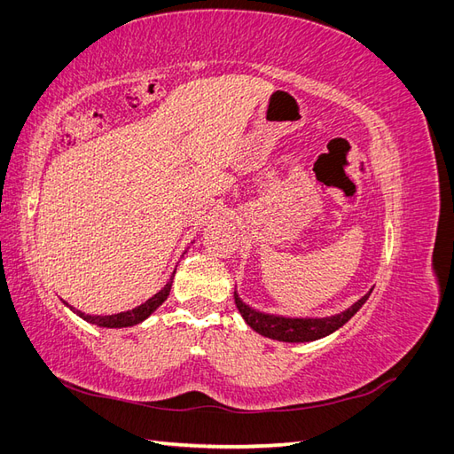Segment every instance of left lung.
Returning a JSON list of instances; mask_svg holds the SVG:
<instances>
[{
    "instance_id": "1",
    "label": "left lung",
    "mask_w": 454,
    "mask_h": 454,
    "mask_svg": "<svg viewBox=\"0 0 454 454\" xmlns=\"http://www.w3.org/2000/svg\"><path fill=\"white\" fill-rule=\"evenodd\" d=\"M373 287L356 301L354 305L345 309L339 314L333 316H282V314H270V312H261L248 303H244L240 295L235 290V305L242 318L246 320L254 332L259 335L274 339V340H284V342H310L316 339H322L337 332L339 327L345 325L352 316L362 309V305L369 299Z\"/></svg>"
}]
</instances>
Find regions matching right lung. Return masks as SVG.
<instances>
[{
    "label": "right lung",
    "mask_w": 454,
    "mask_h": 454,
    "mask_svg": "<svg viewBox=\"0 0 454 454\" xmlns=\"http://www.w3.org/2000/svg\"><path fill=\"white\" fill-rule=\"evenodd\" d=\"M174 272H176V269H174ZM174 272H172V277H170V280L164 284V287H160V290L153 295V297H149L147 301H144L142 305H138V307H134V309H130V310H122V312H117V314H106V316H102V314H87V312H83V310H77L75 307H72V305H67L66 301H62V303L70 309L74 314H77L79 318H83L85 322H89V324H94V325H100V327H109V329H117V327H130V325H136V324H140V322H144L145 318H149L151 314H153L164 301L168 299V295H170V287H172V280H174Z\"/></svg>",
    "instance_id": "obj_1"
}]
</instances>
